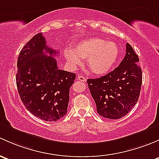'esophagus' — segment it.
<instances>
[{
	"mask_svg": "<svg viewBox=\"0 0 159 159\" xmlns=\"http://www.w3.org/2000/svg\"><path fill=\"white\" fill-rule=\"evenodd\" d=\"M77 80H79L80 82H86V78L83 75H80V76H77Z\"/></svg>",
	"mask_w": 159,
	"mask_h": 159,
	"instance_id": "1",
	"label": "esophagus"
}]
</instances>
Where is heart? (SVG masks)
I'll return each mask as SVG.
<instances>
[{"instance_id":"1","label":"heart","mask_w":159,"mask_h":159,"mask_svg":"<svg viewBox=\"0 0 159 159\" xmlns=\"http://www.w3.org/2000/svg\"><path fill=\"white\" fill-rule=\"evenodd\" d=\"M63 55L72 66L82 63V58H87V66L93 73L104 75L109 73L119 55L117 44L106 41L100 37H91L78 42L75 49H65Z\"/></svg>"}]
</instances>
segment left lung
<instances>
[{"mask_svg": "<svg viewBox=\"0 0 159 159\" xmlns=\"http://www.w3.org/2000/svg\"><path fill=\"white\" fill-rule=\"evenodd\" d=\"M138 55L126 43V53L113 71L97 79H88V87L97 112L110 119L125 116L136 104L142 86V69Z\"/></svg>", "mask_w": 159, "mask_h": 159, "instance_id": "obj_1", "label": "left lung"}]
</instances>
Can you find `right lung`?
I'll list each match as a JSON object with an SVG mask.
<instances>
[{"instance_id": "obj_1", "label": "right lung", "mask_w": 159, "mask_h": 159, "mask_svg": "<svg viewBox=\"0 0 159 159\" xmlns=\"http://www.w3.org/2000/svg\"><path fill=\"white\" fill-rule=\"evenodd\" d=\"M57 53L40 33L25 44L17 58L16 83L21 101L33 115L47 122L66 115L76 79L75 73L59 70L53 57Z\"/></svg>"}]
</instances>
